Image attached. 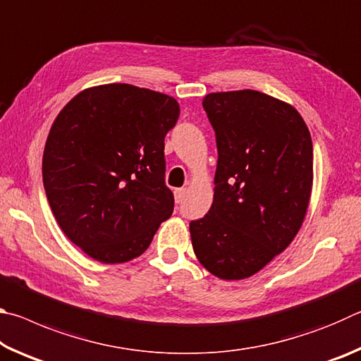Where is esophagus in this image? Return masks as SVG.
<instances>
[{
    "label": "esophagus",
    "mask_w": 361,
    "mask_h": 361,
    "mask_svg": "<svg viewBox=\"0 0 361 361\" xmlns=\"http://www.w3.org/2000/svg\"><path fill=\"white\" fill-rule=\"evenodd\" d=\"M186 197V188H180V189H175V200L176 204H181L183 200Z\"/></svg>",
    "instance_id": "esophagus-1"
}]
</instances>
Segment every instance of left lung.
<instances>
[{"instance_id": "obj_1", "label": "left lung", "mask_w": 361, "mask_h": 361, "mask_svg": "<svg viewBox=\"0 0 361 361\" xmlns=\"http://www.w3.org/2000/svg\"><path fill=\"white\" fill-rule=\"evenodd\" d=\"M218 164L209 213L189 223L194 253L223 280L252 277L290 245L314 178L307 126L295 108L258 90L205 95Z\"/></svg>"}]
</instances>
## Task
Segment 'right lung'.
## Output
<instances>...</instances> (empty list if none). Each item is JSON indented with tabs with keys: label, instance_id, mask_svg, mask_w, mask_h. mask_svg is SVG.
Returning a JSON list of instances; mask_svg holds the SVG:
<instances>
[{
	"label": "right lung",
	"instance_id": "obj_1",
	"mask_svg": "<svg viewBox=\"0 0 361 361\" xmlns=\"http://www.w3.org/2000/svg\"><path fill=\"white\" fill-rule=\"evenodd\" d=\"M178 102L130 84L82 90L49 132L42 183L60 229L105 264L142 255L173 212L164 138Z\"/></svg>",
	"mask_w": 361,
	"mask_h": 361
}]
</instances>
